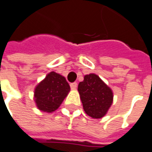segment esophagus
<instances>
[{
	"label": "esophagus",
	"instance_id": "obj_1",
	"mask_svg": "<svg viewBox=\"0 0 152 152\" xmlns=\"http://www.w3.org/2000/svg\"><path fill=\"white\" fill-rule=\"evenodd\" d=\"M77 86H78V83H70V88H72V89H76Z\"/></svg>",
	"mask_w": 152,
	"mask_h": 152
}]
</instances>
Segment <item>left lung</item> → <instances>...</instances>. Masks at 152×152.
<instances>
[{
  "label": "left lung",
  "instance_id": "left-lung-1",
  "mask_svg": "<svg viewBox=\"0 0 152 152\" xmlns=\"http://www.w3.org/2000/svg\"><path fill=\"white\" fill-rule=\"evenodd\" d=\"M78 90L87 115L94 119L105 115L112 104L113 92L96 74L85 75Z\"/></svg>",
  "mask_w": 152,
  "mask_h": 152
}]
</instances>
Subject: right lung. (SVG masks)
Listing matches in <instances>:
<instances>
[{"instance_id": "obj_1", "label": "right lung", "mask_w": 152, "mask_h": 152, "mask_svg": "<svg viewBox=\"0 0 152 152\" xmlns=\"http://www.w3.org/2000/svg\"><path fill=\"white\" fill-rule=\"evenodd\" d=\"M69 90L64 77L50 72L35 88L34 98L37 108L45 112H53L59 108Z\"/></svg>"}]
</instances>
